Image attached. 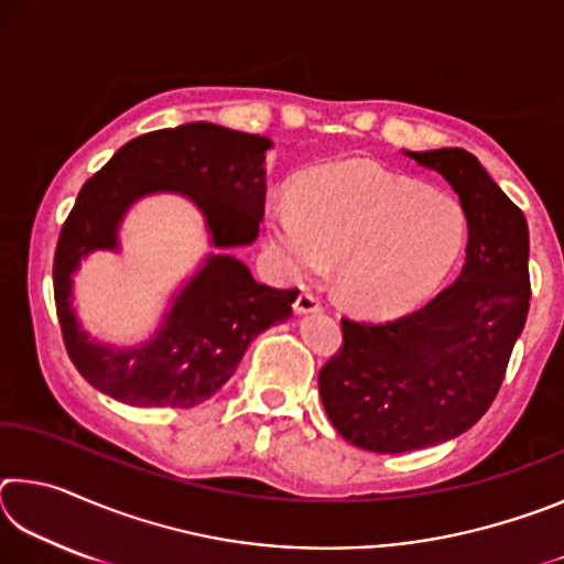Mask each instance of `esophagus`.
Wrapping results in <instances>:
<instances>
[{
	"label": "esophagus",
	"instance_id": "34e87169",
	"mask_svg": "<svg viewBox=\"0 0 564 564\" xmlns=\"http://www.w3.org/2000/svg\"><path fill=\"white\" fill-rule=\"evenodd\" d=\"M293 311L299 313V316H308V313L321 311V301L313 293H301L293 303Z\"/></svg>",
	"mask_w": 564,
	"mask_h": 564
}]
</instances>
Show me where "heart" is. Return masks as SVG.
Wrapping results in <instances>:
<instances>
[{"label": "heart", "mask_w": 564, "mask_h": 564, "mask_svg": "<svg viewBox=\"0 0 564 564\" xmlns=\"http://www.w3.org/2000/svg\"><path fill=\"white\" fill-rule=\"evenodd\" d=\"M285 269L316 275L338 263L336 283L352 308L386 316L423 301L467 241L455 196L376 164L348 161L313 171L295 186V212L269 216Z\"/></svg>", "instance_id": "1"}]
</instances>
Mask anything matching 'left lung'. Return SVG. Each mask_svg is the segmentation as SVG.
<instances>
[{
  "label": "left lung",
  "instance_id": "1",
  "mask_svg": "<svg viewBox=\"0 0 564 564\" xmlns=\"http://www.w3.org/2000/svg\"><path fill=\"white\" fill-rule=\"evenodd\" d=\"M403 154L437 171L460 198L465 265L403 318H343V348L318 376L336 431L390 455L453 441L488 413L530 308V234L520 208L470 151Z\"/></svg>",
  "mask_w": 564,
  "mask_h": 564
}]
</instances>
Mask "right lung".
Returning a JSON list of instances; mask_svg holds the SVG:
<instances>
[{"label": "right lung", "mask_w": 564, "mask_h": 564, "mask_svg": "<svg viewBox=\"0 0 564 564\" xmlns=\"http://www.w3.org/2000/svg\"><path fill=\"white\" fill-rule=\"evenodd\" d=\"M271 139L194 121L131 139L76 196L54 256V301L76 370L104 395L137 408H194L236 373L251 340L293 313L299 291L259 283L226 248L259 238ZM176 193L203 214L219 248L172 296L137 347H111L80 328L73 273L94 250H120L122 218L141 197Z\"/></svg>", "instance_id": "right-lung-1"}]
</instances>
